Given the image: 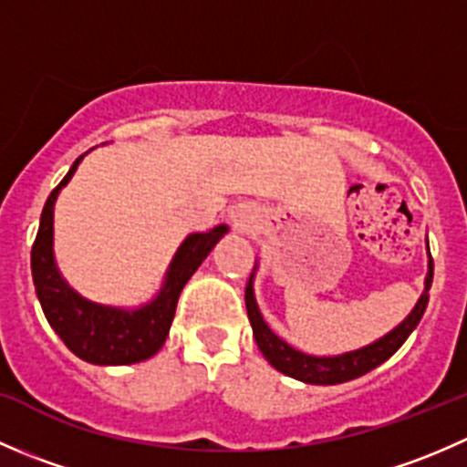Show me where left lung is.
<instances>
[{
	"mask_svg": "<svg viewBox=\"0 0 467 467\" xmlns=\"http://www.w3.org/2000/svg\"><path fill=\"white\" fill-rule=\"evenodd\" d=\"M431 277H434V262L430 260L425 294L418 300L416 309L404 318V323H400L393 332H389L384 338H379V341L370 343V346L361 348V350L346 352V355L341 357H309L305 355V352H298L296 348H291L289 343H285L282 338H277L275 334L268 329V325L264 323L260 309H257L251 280H248L246 285L248 321L253 325V337H255L257 348H260L262 355L266 357V361L273 368L289 375V378L307 381V384H341V381H350L370 373V370L378 368L379 364H384L389 357H393L395 352H398V348L407 341V337L416 329L422 314H425L427 303H430V294H427V291H430L431 286Z\"/></svg>",
	"mask_w": 467,
	"mask_h": 467,
	"instance_id": "8db88e82",
	"label": "left lung"
}]
</instances>
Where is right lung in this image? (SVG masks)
<instances>
[{
  "instance_id": "right-lung-1",
  "label": "right lung",
  "mask_w": 467,
  "mask_h": 467,
  "mask_svg": "<svg viewBox=\"0 0 467 467\" xmlns=\"http://www.w3.org/2000/svg\"><path fill=\"white\" fill-rule=\"evenodd\" d=\"M81 158H77L67 176L58 182V187L51 192L42 207L40 228L31 248L33 285H36L37 300H40L47 321L74 355L99 366L138 364L153 357L162 348L182 286L194 275L207 253L214 248V244L223 237L228 228L216 225L205 234H190L185 244L178 248L158 298L138 312H121V309L88 303L65 285L54 264V253H51L56 196L60 187L67 185Z\"/></svg>"
}]
</instances>
